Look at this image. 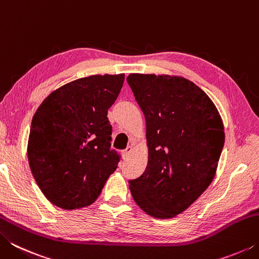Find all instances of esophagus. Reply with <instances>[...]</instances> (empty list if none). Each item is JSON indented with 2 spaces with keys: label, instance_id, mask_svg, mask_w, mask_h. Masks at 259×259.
Wrapping results in <instances>:
<instances>
[{
  "label": "esophagus",
  "instance_id": "1",
  "mask_svg": "<svg viewBox=\"0 0 259 259\" xmlns=\"http://www.w3.org/2000/svg\"><path fill=\"white\" fill-rule=\"evenodd\" d=\"M131 151H133V148H131V146H128V147L125 148V150L122 151V156H123V157H126V156H128V155L130 154Z\"/></svg>",
  "mask_w": 259,
  "mask_h": 259
}]
</instances>
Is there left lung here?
<instances>
[{
  "mask_svg": "<svg viewBox=\"0 0 259 259\" xmlns=\"http://www.w3.org/2000/svg\"><path fill=\"white\" fill-rule=\"evenodd\" d=\"M145 115L148 162L129 181L135 202L160 219L177 216L198 200L216 175L224 125L208 95L182 76L126 77Z\"/></svg>",
  "mask_w": 259,
  "mask_h": 259,
  "instance_id": "left-lung-1",
  "label": "left lung"
}]
</instances>
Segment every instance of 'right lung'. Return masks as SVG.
<instances>
[{"label": "right lung", "mask_w": 259, "mask_h": 259, "mask_svg": "<svg viewBox=\"0 0 259 259\" xmlns=\"http://www.w3.org/2000/svg\"><path fill=\"white\" fill-rule=\"evenodd\" d=\"M124 74L91 75L52 91L35 112L27 156L46 198L65 210L93 204L121 155L111 148L108 108Z\"/></svg>", "instance_id": "add662e5"}]
</instances>
